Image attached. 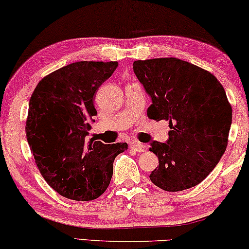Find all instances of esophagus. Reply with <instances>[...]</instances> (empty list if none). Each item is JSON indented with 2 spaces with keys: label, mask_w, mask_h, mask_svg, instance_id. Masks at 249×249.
<instances>
[{
  "label": "esophagus",
  "mask_w": 249,
  "mask_h": 249,
  "mask_svg": "<svg viewBox=\"0 0 249 249\" xmlns=\"http://www.w3.org/2000/svg\"><path fill=\"white\" fill-rule=\"evenodd\" d=\"M131 149L134 150V151H137V152H144L146 150L145 145L140 143V142H134V143H132Z\"/></svg>",
  "instance_id": "34e87169"
}]
</instances>
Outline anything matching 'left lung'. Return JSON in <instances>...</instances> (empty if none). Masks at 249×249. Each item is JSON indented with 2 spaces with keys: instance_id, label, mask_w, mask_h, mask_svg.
<instances>
[{
  "instance_id": "left-lung-1",
  "label": "left lung",
  "mask_w": 249,
  "mask_h": 249,
  "mask_svg": "<svg viewBox=\"0 0 249 249\" xmlns=\"http://www.w3.org/2000/svg\"><path fill=\"white\" fill-rule=\"evenodd\" d=\"M133 71L152 99L148 117L169 121L171 129L165 143L151 142L159 168L150 180L169 192L199 184L227 146L231 107L221 83L205 69L172 57L136 60Z\"/></svg>"
}]
</instances>
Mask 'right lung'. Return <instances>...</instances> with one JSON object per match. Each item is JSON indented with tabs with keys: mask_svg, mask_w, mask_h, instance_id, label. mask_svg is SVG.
Here are the masks:
<instances>
[{
	"mask_svg": "<svg viewBox=\"0 0 249 249\" xmlns=\"http://www.w3.org/2000/svg\"><path fill=\"white\" fill-rule=\"evenodd\" d=\"M117 62H76L39 81L30 99L26 138L40 174L64 197L91 201L109 185L124 142L88 140L96 95Z\"/></svg>",
	"mask_w": 249,
	"mask_h": 249,
	"instance_id": "add662e5",
	"label": "right lung"
}]
</instances>
